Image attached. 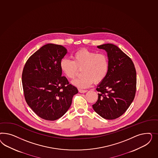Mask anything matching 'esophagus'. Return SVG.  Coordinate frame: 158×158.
<instances>
[{"mask_svg": "<svg viewBox=\"0 0 158 158\" xmlns=\"http://www.w3.org/2000/svg\"><path fill=\"white\" fill-rule=\"evenodd\" d=\"M79 91L81 93H85L87 92V90H81V89H79Z\"/></svg>", "mask_w": 158, "mask_h": 158, "instance_id": "1", "label": "esophagus"}]
</instances>
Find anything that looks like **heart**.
Masks as SVG:
<instances>
[{
  "label": "heart",
  "instance_id": "b5f03b06",
  "mask_svg": "<svg viewBox=\"0 0 158 158\" xmlns=\"http://www.w3.org/2000/svg\"><path fill=\"white\" fill-rule=\"evenodd\" d=\"M60 68L69 79L76 77L79 69H81L82 77L75 79L72 83L79 88L85 89L93 82L99 83L106 77L110 62L104 54H97L86 48L81 49L73 54V60L64 58L60 62Z\"/></svg>",
  "mask_w": 158,
  "mask_h": 158
}]
</instances>
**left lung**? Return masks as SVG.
I'll list each match as a JSON object with an SVG mask.
<instances>
[{
    "label": "left lung",
    "instance_id": "obj_1",
    "mask_svg": "<svg viewBox=\"0 0 158 158\" xmlns=\"http://www.w3.org/2000/svg\"><path fill=\"white\" fill-rule=\"evenodd\" d=\"M97 48L106 51L110 69L105 79L97 85L98 98L93 108L105 119H115L124 114L134 100L136 71L131 58L118 46L107 43Z\"/></svg>",
    "mask_w": 158,
    "mask_h": 158
}]
</instances>
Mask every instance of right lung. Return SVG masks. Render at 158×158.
I'll use <instances>...</instances> for the list:
<instances>
[{
	"label": "right lung",
	"mask_w": 158,
	"mask_h": 158,
	"mask_svg": "<svg viewBox=\"0 0 158 158\" xmlns=\"http://www.w3.org/2000/svg\"><path fill=\"white\" fill-rule=\"evenodd\" d=\"M67 53L61 45L48 43L34 53L24 66L22 83L25 100L43 119L62 117L78 93L77 87L61 76L60 62Z\"/></svg>",
	"instance_id": "obj_1"
}]
</instances>
